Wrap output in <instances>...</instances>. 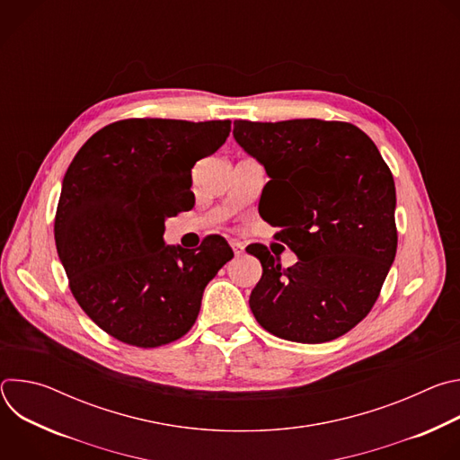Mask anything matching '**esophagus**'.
Masks as SVG:
<instances>
[{"label":"esophagus","instance_id":"34e87169","mask_svg":"<svg viewBox=\"0 0 460 460\" xmlns=\"http://www.w3.org/2000/svg\"><path fill=\"white\" fill-rule=\"evenodd\" d=\"M231 247H233V251H234L236 256H242V254H243V243H242V242L231 240Z\"/></svg>","mask_w":460,"mask_h":460}]
</instances>
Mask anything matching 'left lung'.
<instances>
[{"label": "left lung", "instance_id": "left-lung-1", "mask_svg": "<svg viewBox=\"0 0 460 460\" xmlns=\"http://www.w3.org/2000/svg\"><path fill=\"white\" fill-rule=\"evenodd\" d=\"M233 135L266 167L264 220L298 256L284 270L266 245H251L264 270L249 296L256 322L291 342L342 337L371 311L395 260L397 194L387 164L348 121L236 119Z\"/></svg>", "mask_w": 460, "mask_h": 460}]
</instances>
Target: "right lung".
<instances>
[{"instance_id": "1", "label": "right lung", "mask_w": 460, "mask_h": 460, "mask_svg": "<svg viewBox=\"0 0 460 460\" xmlns=\"http://www.w3.org/2000/svg\"><path fill=\"white\" fill-rule=\"evenodd\" d=\"M229 133V119H119L94 133L65 172L56 249L76 302L116 341L158 348L181 339L206 286L233 258L220 234L199 251L162 238L165 218L194 202L190 169Z\"/></svg>"}]
</instances>
